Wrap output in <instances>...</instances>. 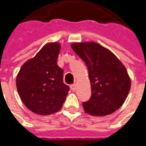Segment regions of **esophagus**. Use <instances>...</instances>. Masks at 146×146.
<instances>
[{
    "label": "esophagus",
    "instance_id": "obj_1",
    "mask_svg": "<svg viewBox=\"0 0 146 146\" xmlns=\"http://www.w3.org/2000/svg\"><path fill=\"white\" fill-rule=\"evenodd\" d=\"M70 89L72 90L73 91H75L76 89V84H72V85H70Z\"/></svg>",
    "mask_w": 146,
    "mask_h": 146
}]
</instances>
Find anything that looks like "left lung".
I'll use <instances>...</instances> for the list:
<instances>
[{
    "label": "left lung",
    "instance_id": "8db88e82",
    "mask_svg": "<svg viewBox=\"0 0 146 146\" xmlns=\"http://www.w3.org/2000/svg\"><path fill=\"white\" fill-rule=\"evenodd\" d=\"M73 50L87 65L91 97L83 103L84 111L105 116L120 108L127 98L131 80L126 68L113 52L98 43L71 44Z\"/></svg>",
    "mask_w": 146,
    "mask_h": 146
}]
</instances>
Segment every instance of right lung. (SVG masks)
<instances>
[{"label": "right lung", "instance_id": "1", "mask_svg": "<svg viewBox=\"0 0 146 146\" xmlns=\"http://www.w3.org/2000/svg\"><path fill=\"white\" fill-rule=\"evenodd\" d=\"M60 44L48 43L22 65L16 86L24 104L37 114L48 115L62 108L70 88L63 83V70L57 65Z\"/></svg>", "mask_w": 146, "mask_h": 146}]
</instances>
